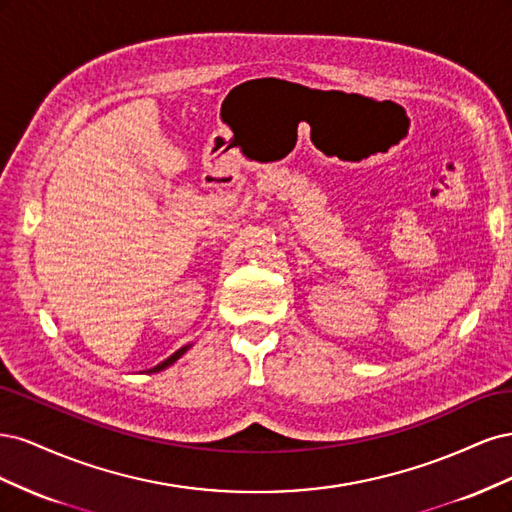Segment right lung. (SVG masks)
<instances>
[{"label":"right lung","instance_id":"right-lung-1","mask_svg":"<svg viewBox=\"0 0 512 512\" xmlns=\"http://www.w3.org/2000/svg\"><path fill=\"white\" fill-rule=\"evenodd\" d=\"M190 346H183V348H179L175 354H170L168 356V359L166 361H162L160 365H156V367H153V369H149V374H156V371H162V369H166V367H170V365H173L177 359H179V356L185 352V350H188Z\"/></svg>","mask_w":512,"mask_h":512}]
</instances>
